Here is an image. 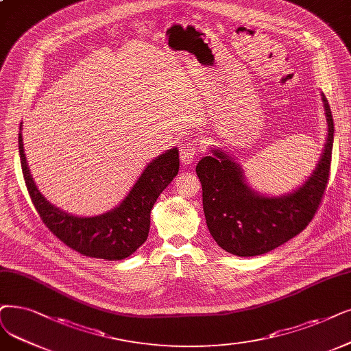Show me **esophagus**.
Here are the masks:
<instances>
[{"label":"esophagus","mask_w":351,"mask_h":351,"mask_svg":"<svg viewBox=\"0 0 351 351\" xmlns=\"http://www.w3.org/2000/svg\"><path fill=\"white\" fill-rule=\"evenodd\" d=\"M195 157H197V147H195L194 141H187L184 144H181L180 147L181 162L184 165H191Z\"/></svg>","instance_id":"34e87169"}]
</instances>
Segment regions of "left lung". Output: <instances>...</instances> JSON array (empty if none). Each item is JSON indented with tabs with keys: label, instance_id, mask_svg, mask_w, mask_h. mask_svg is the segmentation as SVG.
<instances>
[{
	"label": "left lung",
	"instance_id": "left-lung-1",
	"mask_svg": "<svg viewBox=\"0 0 351 351\" xmlns=\"http://www.w3.org/2000/svg\"><path fill=\"white\" fill-rule=\"evenodd\" d=\"M327 138L321 157L304 183L282 195H265L252 189L243 168L228 151L212 147L195 173L203 189V210L216 243L236 256L268 254L302 232L324 195L331 162L334 122L321 92Z\"/></svg>",
	"mask_w": 351,
	"mask_h": 351
}]
</instances>
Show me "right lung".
<instances>
[{"label":"right lung","mask_w":351,"mask_h":351,"mask_svg":"<svg viewBox=\"0 0 351 351\" xmlns=\"http://www.w3.org/2000/svg\"><path fill=\"white\" fill-rule=\"evenodd\" d=\"M21 127L20 123L19 152L24 181L40 219L50 232L85 256L121 261L132 255L147 241L149 215L158 195L178 173V149H167L154 158L115 208L99 216L82 217L63 212L40 193L27 164Z\"/></svg>","instance_id":"obj_1"}]
</instances>
